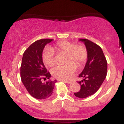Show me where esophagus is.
Masks as SVG:
<instances>
[{"label":"esophagus","mask_w":124,"mask_h":124,"mask_svg":"<svg viewBox=\"0 0 124 124\" xmlns=\"http://www.w3.org/2000/svg\"><path fill=\"white\" fill-rule=\"evenodd\" d=\"M61 81H62V82H66V83H68L69 84H70L72 83V81L70 80H60Z\"/></svg>","instance_id":"esophagus-1"}]
</instances>
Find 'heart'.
I'll list each match as a JSON object with an SVG mask.
<instances>
[{"instance_id": "1", "label": "heart", "mask_w": 124, "mask_h": 124, "mask_svg": "<svg viewBox=\"0 0 124 124\" xmlns=\"http://www.w3.org/2000/svg\"><path fill=\"white\" fill-rule=\"evenodd\" d=\"M54 51L58 53H66V62L73 60L81 66L86 62L87 58V50L83 44H75L68 41H59L50 48H46L42 54V61L48 66L55 63ZM76 64L70 61L64 65H56L51 70L52 75L58 79H68L75 73Z\"/></svg>"}]
</instances>
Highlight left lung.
I'll list each match as a JSON object with an SVG mask.
<instances>
[{"mask_svg":"<svg viewBox=\"0 0 124 124\" xmlns=\"http://www.w3.org/2000/svg\"><path fill=\"white\" fill-rule=\"evenodd\" d=\"M84 42L87 50V61L79 78L83 80L78 83L81 86L75 96L85 99L94 94L106 79L107 71V62L103 50L97 44L87 39H79Z\"/></svg>","mask_w":124,"mask_h":124,"instance_id":"obj_1","label":"left lung"}]
</instances>
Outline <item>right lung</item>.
<instances>
[{"mask_svg": "<svg viewBox=\"0 0 124 124\" xmlns=\"http://www.w3.org/2000/svg\"><path fill=\"white\" fill-rule=\"evenodd\" d=\"M53 39H41L32 43L24 52L20 67L21 82L30 94L37 99L49 97L57 81L49 80L50 73L42 62V52L46 44Z\"/></svg>", "mask_w": 124, "mask_h": 124, "instance_id": "1", "label": "right lung"}]
</instances>
